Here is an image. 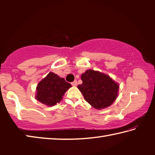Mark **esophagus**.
<instances>
[{
    "label": "esophagus",
    "mask_w": 155,
    "mask_h": 155,
    "mask_svg": "<svg viewBox=\"0 0 155 155\" xmlns=\"http://www.w3.org/2000/svg\"><path fill=\"white\" fill-rule=\"evenodd\" d=\"M72 85H73V86H76V85H77V81H73V82H72Z\"/></svg>",
    "instance_id": "34e87169"
}]
</instances>
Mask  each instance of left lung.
<instances>
[{"label": "left lung", "mask_w": 155, "mask_h": 155, "mask_svg": "<svg viewBox=\"0 0 155 155\" xmlns=\"http://www.w3.org/2000/svg\"><path fill=\"white\" fill-rule=\"evenodd\" d=\"M83 83L78 88L84 98L97 109L111 105L117 98L119 85L108 75L88 70L81 75Z\"/></svg>", "instance_id": "obj_1"}]
</instances>
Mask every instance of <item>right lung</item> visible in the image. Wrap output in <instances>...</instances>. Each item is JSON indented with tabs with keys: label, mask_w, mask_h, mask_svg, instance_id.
Returning a JSON list of instances; mask_svg holds the SVG:
<instances>
[{
	"label": "right lung",
	"mask_w": 155,
	"mask_h": 155,
	"mask_svg": "<svg viewBox=\"0 0 155 155\" xmlns=\"http://www.w3.org/2000/svg\"><path fill=\"white\" fill-rule=\"evenodd\" d=\"M71 86V84L66 82L64 78L50 72L38 83L36 99L46 105H55L61 101L65 92Z\"/></svg>",
	"instance_id": "right-lung-1"
}]
</instances>
